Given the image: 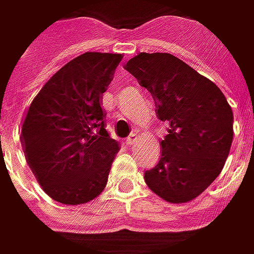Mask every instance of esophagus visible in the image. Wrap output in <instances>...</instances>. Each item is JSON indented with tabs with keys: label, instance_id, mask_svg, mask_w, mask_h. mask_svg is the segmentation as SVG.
<instances>
[{
	"label": "esophagus",
	"instance_id": "esophagus-1",
	"mask_svg": "<svg viewBox=\"0 0 254 254\" xmlns=\"http://www.w3.org/2000/svg\"><path fill=\"white\" fill-rule=\"evenodd\" d=\"M137 141H138V135H137V134H134V133L131 134V135H130L128 138H127V144H128V146H134V144H135Z\"/></svg>",
	"mask_w": 254,
	"mask_h": 254
}]
</instances>
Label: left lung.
I'll return each mask as SVG.
<instances>
[{
  "instance_id": "left-lung-1",
  "label": "left lung",
  "mask_w": 254,
  "mask_h": 254,
  "mask_svg": "<svg viewBox=\"0 0 254 254\" xmlns=\"http://www.w3.org/2000/svg\"><path fill=\"white\" fill-rule=\"evenodd\" d=\"M126 70L151 93L169 124L157 166L144 173L153 193L169 203L200 196L224 167L233 141V111L222 90L169 53H140Z\"/></svg>"
}]
</instances>
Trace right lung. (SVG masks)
Segmentation results:
<instances>
[{"label":"right lung","mask_w":254,"mask_h":254,"mask_svg":"<svg viewBox=\"0 0 254 254\" xmlns=\"http://www.w3.org/2000/svg\"><path fill=\"white\" fill-rule=\"evenodd\" d=\"M121 54L84 53L71 60L34 97L21 127L24 154L53 200L84 204L108 180L120 146L104 128L101 97Z\"/></svg>","instance_id":"add662e5"}]
</instances>
